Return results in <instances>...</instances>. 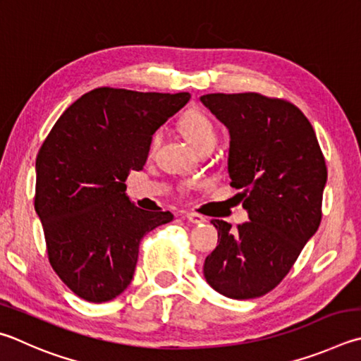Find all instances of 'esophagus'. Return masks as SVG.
<instances>
[{
	"instance_id": "obj_1",
	"label": "esophagus",
	"mask_w": 361,
	"mask_h": 361,
	"mask_svg": "<svg viewBox=\"0 0 361 361\" xmlns=\"http://www.w3.org/2000/svg\"><path fill=\"white\" fill-rule=\"evenodd\" d=\"M185 218H186L189 222H192V224H202V222L207 221L205 218H203V216H200V214H197V213H186Z\"/></svg>"
}]
</instances>
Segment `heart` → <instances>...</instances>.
<instances>
[{"instance_id":"heart-1","label":"heart","mask_w":361,"mask_h":361,"mask_svg":"<svg viewBox=\"0 0 361 361\" xmlns=\"http://www.w3.org/2000/svg\"><path fill=\"white\" fill-rule=\"evenodd\" d=\"M181 128L185 130L189 142L192 143L195 148H200L208 142H216L218 134H216V128L212 120L207 115L200 112H189L181 120ZM161 134H156L152 140V148H154L159 143Z\"/></svg>"}]
</instances>
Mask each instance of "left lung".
<instances>
[{"label": "left lung", "instance_id": "left-lung-1", "mask_svg": "<svg viewBox=\"0 0 361 361\" xmlns=\"http://www.w3.org/2000/svg\"><path fill=\"white\" fill-rule=\"evenodd\" d=\"M228 129L227 172L249 221L232 228L213 219L218 246L203 274L233 300L274 289L317 232L326 166L316 133L298 107L257 93L200 96Z\"/></svg>", "mask_w": 361, "mask_h": 361}]
</instances>
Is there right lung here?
<instances>
[{"label": "right lung", "mask_w": 361, "mask_h": 361, "mask_svg": "<svg viewBox=\"0 0 361 361\" xmlns=\"http://www.w3.org/2000/svg\"><path fill=\"white\" fill-rule=\"evenodd\" d=\"M189 99L96 88L64 110L44 140L35 208L51 267L80 298L104 303L126 290L140 240L173 219L137 208L124 181L143 169L153 134Z\"/></svg>", "instance_id": "obj_1"}]
</instances>
